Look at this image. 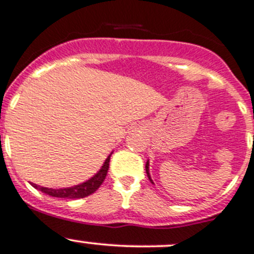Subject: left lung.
Segmentation results:
<instances>
[{
  "label": "left lung",
  "mask_w": 254,
  "mask_h": 254,
  "mask_svg": "<svg viewBox=\"0 0 254 254\" xmlns=\"http://www.w3.org/2000/svg\"><path fill=\"white\" fill-rule=\"evenodd\" d=\"M146 174H147V176H148V180H150L151 183H152V180H151V176H150V171H148V161L146 162Z\"/></svg>",
  "instance_id": "1"
}]
</instances>
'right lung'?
<instances>
[{"label": "right lung", "instance_id": "right-lung-1", "mask_svg": "<svg viewBox=\"0 0 254 254\" xmlns=\"http://www.w3.org/2000/svg\"><path fill=\"white\" fill-rule=\"evenodd\" d=\"M109 160H111V155L108 156L104 161L103 166L99 170L98 173L95 174L92 179H89L88 181L83 184H79V185L73 186V188H64V189H49V188H43V186H39L36 184H32L35 189L40 190V191L45 192L46 195H50V196L54 197H64V199H80V197H85L88 195L93 194L95 190L98 189L99 186L103 184L104 179H106L107 173H108L109 169Z\"/></svg>", "mask_w": 254, "mask_h": 254}]
</instances>
